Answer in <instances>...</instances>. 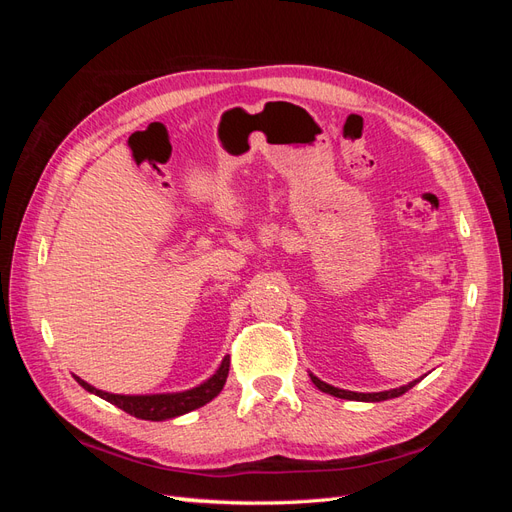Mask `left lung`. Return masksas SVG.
<instances>
[{"instance_id": "1", "label": "left lung", "mask_w": 512, "mask_h": 512, "mask_svg": "<svg viewBox=\"0 0 512 512\" xmlns=\"http://www.w3.org/2000/svg\"><path fill=\"white\" fill-rule=\"evenodd\" d=\"M312 382L318 386V389H320L322 393H329V395L342 397V399H356V401H384V399H393V397L404 395L406 391H410V389H412V386H414L418 380H414V382H410V384H406V386H399V389H393V391H382V393H352V391H342V389H335V386H331V384H327V382L318 380L316 376H312Z\"/></svg>"}]
</instances>
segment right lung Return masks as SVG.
I'll list each match as a JSON object with an SVG mask.
<instances>
[{
    "label": "right lung",
    "instance_id": "obj_1",
    "mask_svg": "<svg viewBox=\"0 0 512 512\" xmlns=\"http://www.w3.org/2000/svg\"><path fill=\"white\" fill-rule=\"evenodd\" d=\"M228 367H230V359L226 356L220 369L215 371L205 384H200L196 389L183 391V393H166V395H113V393H104L96 389V386L87 384L81 378L76 376L74 378L85 391L96 393L98 397L111 401L113 406L121 408L123 412H128L136 418H145V421H166V418H175L185 412H192L200 406L209 404L213 397H218L228 378Z\"/></svg>",
    "mask_w": 512,
    "mask_h": 512
}]
</instances>
